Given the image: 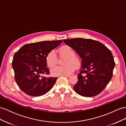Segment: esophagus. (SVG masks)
<instances>
[{
	"label": "esophagus",
	"mask_w": 126,
	"mask_h": 126,
	"mask_svg": "<svg viewBox=\"0 0 126 126\" xmlns=\"http://www.w3.org/2000/svg\"><path fill=\"white\" fill-rule=\"evenodd\" d=\"M64 77H66V78H70V76H67V75H64Z\"/></svg>",
	"instance_id": "esophagus-1"
}]
</instances>
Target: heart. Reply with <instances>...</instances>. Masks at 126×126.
<instances>
[{"label":"heart","mask_w":126,"mask_h":126,"mask_svg":"<svg viewBox=\"0 0 126 126\" xmlns=\"http://www.w3.org/2000/svg\"><path fill=\"white\" fill-rule=\"evenodd\" d=\"M60 56H65L63 66H57L51 70V73L53 76H68L75 71V67L78 69L81 66V62L78 57L75 55V51L72 48L65 45L61 47L59 49ZM46 63L48 67H53L55 66L58 62L57 56L55 51L52 50L48 53L45 58Z\"/></svg>","instance_id":"1"}]
</instances>
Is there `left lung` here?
Segmentation results:
<instances>
[{
	"label": "left lung",
	"mask_w": 126,
	"mask_h": 126,
	"mask_svg": "<svg viewBox=\"0 0 126 126\" xmlns=\"http://www.w3.org/2000/svg\"><path fill=\"white\" fill-rule=\"evenodd\" d=\"M82 59L78 82L73 89L79 95L93 97L100 94L110 81L115 66L110 50L98 41L75 38L63 40Z\"/></svg>",
	"instance_id": "left-lung-1"
}]
</instances>
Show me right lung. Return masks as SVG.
<instances>
[{
	"instance_id": "right-lung-1",
	"label": "right lung",
	"mask_w": 126,
	"mask_h": 126,
	"mask_svg": "<svg viewBox=\"0 0 126 126\" xmlns=\"http://www.w3.org/2000/svg\"><path fill=\"white\" fill-rule=\"evenodd\" d=\"M61 43L62 40L28 44L15 53L12 61L15 80L25 94L40 96L53 87L57 78L42 76L50 73L45 58L50 50L59 46Z\"/></svg>"
}]
</instances>
